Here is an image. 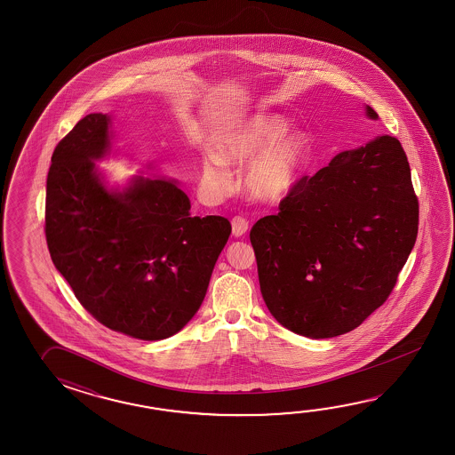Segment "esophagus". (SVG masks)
Returning a JSON list of instances; mask_svg holds the SVG:
<instances>
[{"label": "esophagus", "mask_w": 455, "mask_h": 455, "mask_svg": "<svg viewBox=\"0 0 455 455\" xmlns=\"http://www.w3.org/2000/svg\"><path fill=\"white\" fill-rule=\"evenodd\" d=\"M232 234L235 235V237H242L247 229H249V221L247 220H243L241 216H235V218H232Z\"/></svg>", "instance_id": "34e87169"}]
</instances>
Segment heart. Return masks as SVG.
Returning a JSON list of instances; mask_svg holds the SVG:
<instances>
[{
  "label": "heart",
  "mask_w": 455,
  "mask_h": 455,
  "mask_svg": "<svg viewBox=\"0 0 455 455\" xmlns=\"http://www.w3.org/2000/svg\"><path fill=\"white\" fill-rule=\"evenodd\" d=\"M276 114L251 116L226 126L216 138V156H204L202 174L214 192L228 188V165H245L242 188L259 204H280L299 182L309 163L310 140L300 130H291Z\"/></svg>",
  "instance_id": "1"
}]
</instances>
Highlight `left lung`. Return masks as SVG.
<instances>
[{"instance_id": "obj_1", "label": "left lung", "mask_w": 455, "mask_h": 455, "mask_svg": "<svg viewBox=\"0 0 455 455\" xmlns=\"http://www.w3.org/2000/svg\"><path fill=\"white\" fill-rule=\"evenodd\" d=\"M364 108L378 120L374 108ZM416 234L405 151L394 136H376L302 177L280 213L253 224L263 300L298 335H343L386 302Z\"/></svg>"}]
</instances>
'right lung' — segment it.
I'll return each mask as SVG.
<instances>
[{
    "instance_id": "right-lung-1",
    "label": "right lung",
    "mask_w": 455,
    "mask_h": 455,
    "mask_svg": "<svg viewBox=\"0 0 455 455\" xmlns=\"http://www.w3.org/2000/svg\"><path fill=\"white\" fill-rule=\"evenodd\" d=\"M110 116L89 114L53 151L45 200L50 257L107 329L169 339L200 309L231 223L192 216L175 179L133 175L122 188L108 187L96 161L110 155Z\"/></svg>"
}]
</instances>
